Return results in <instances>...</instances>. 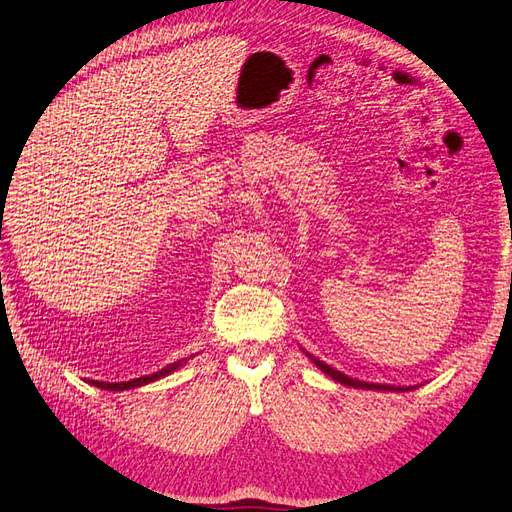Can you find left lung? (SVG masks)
Segmentation results:
<instances>
[{
	"label": "left lung",
	"mask_w": 512,
	"mask_h": 512,
	"mask_svg": "<svg viewBox=\"0 0 512 512\" xmlns=\"http://www.w3.org/2000/svg\"><path fill=\"white\" fill-rule=\"evenodd\" d=\"M312 362L319 366L325 375H329L331 379L334 381H338V383H342V385H349V388H359V390H381V392H407V390H413V388H396V385H381V383H366V381H357V379H351V377H347L344 375V372H340V370H336V368H331V366H327L325 362H321V359H316V357H312V355H308Z\"/></svg>",
	"instance_id": "left-lung-1"
}]
</instances>
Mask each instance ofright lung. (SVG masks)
<instances>
[{"label": "right lung", "instance_id": "add662e5", "mask_svg": "<svg viewBox=\"0 0 512 512\" xmlns=\"http://www.w3.org/2000/svg\"><path fill=\"white\" fill-rule=\"evenodd\" d=\"M185 359H178V362L165 366L157 372H153V375H146V377H140V379H131V381H122V383H105V381H92L94 388H101V390H112V392H122V390H135V388H142V385L146 383H153L165 375H170V372H174L176 368L183 366Z\"/></svg>", "mask_w": 512, "mask_h": 512}]
</instances>
